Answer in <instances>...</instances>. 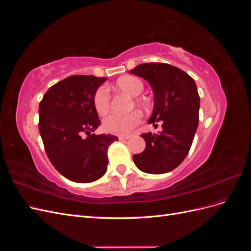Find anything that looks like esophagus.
I'll list each match as a JSON object with an SVG mask.
<instances>
[{
	"label": "esophagus",
	"instance_id": "obj_1",
	"mask_svg": "<svg viewBox=\"0 0 251 251\" xmlns=\"http://www.w3.org/2000/svg\"><path fill=\"white\" fill-rule=\"evenodd\" d=\"M131 137V136L130 135H126V136H119V140H126V139H128V138H130Z\"/></svg>",
	"mask_w": 251,
	"mask_h": 251
}]
</instances>
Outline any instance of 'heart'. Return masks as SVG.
Returning <instances> with one entry per match:
<instances>
[{"mask_svg": "<svg viewBox=\"0 0 251 251\" xmlns=\"http://www.w3.org/2000/svg\"><path fill=\"white\" fill-rule=\"evenodd\" d=\"M116 86L121 91L135 97L136 104L143 110H148L151 105V101L148 97H136L140 95L144 85L140 78L136 76H124L116 82ZM93 105L96 113L100 116H103L110 110V97L105 88H100L96 90L93 96ZM141 120V112L134 110L126 115L120 114H111L103 119V130L115 135H126L131 133L137 126Z\"/></svg>", "mask_w": 251, "mask_h": 251, "instance_id": "heart-1", "label": "heart"}]
</instances>
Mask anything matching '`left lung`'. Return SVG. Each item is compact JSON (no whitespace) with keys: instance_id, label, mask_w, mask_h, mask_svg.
<instances>
[{"instance_id":"left-lung-1","label":"left lung","mask_w":251,"mask_h":251,"mask_svg":"<svg viewBox=\"0 0 251 251\" xmlns=\"http://www.w3.org/2000/svg\"><path fill=\"white\" fill-rule=\"evenodd\" d=\"M130 73L147 79L154 91L155 104L149 124L162 121L160 134L141 135L146 149L133 155V160L144 173L171 172L187 156L199 124L196 82L186 72L163 63L141 64Z\"/></svg>"}]
</instances>
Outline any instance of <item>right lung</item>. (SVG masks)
Instances as JSON below:
<instances>
[{
  "mask_svg": "<svg viewBox=\"0 0 251 251\" xmlns=\"http://www.w3.org/2000/svg\"><path fill=\"white\" fill-rule=\"evenodd\" d=\"M105 77L72 75L53 85L39 107V130L52 165L64 177L88 183L108 168V149L118 138L92 134L100 120L93 96Z\"/></svg>",
  "mask_w": 251,
  "mask_h": 251,
  "instance_id": "obj_1",
  "label": "right lung"
}]
</instances>
